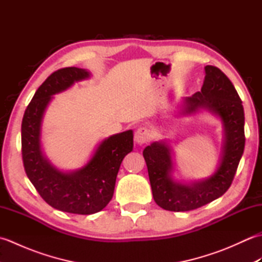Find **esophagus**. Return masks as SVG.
<instances>
[{
	"label": "esophagus",
	"mask_w": 262,
	"mask_h": 262,
	"mask_svg": "<svg viewBox=\"0 0 262 262\" xmlns=\"http://www.w3.org/2000/svg\"><path fill=\"white\" fill-rule=\"evenodd\" d=\"M151 137H152V133L146 126H141L135 132V142L137 144H140V145H143V144L151 141Z\"/></svg>",
	"instance_id": "34e87169"
}]
</instances>
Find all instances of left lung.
Listing matches in <instances>:
<instances>
[{"mask_svg": "<svg viewBox=\"0 0 262 262\" xmlns=\"http://www.w3.org/2000/svg\"><path fill=\"white\" fill-rule=\"evenodd\" d=\"M205 73L202 90L185 99L183 113L192 114L203 108L220 117L224 127L223 155L209 178L186 185L172 179L171 149L164 142H154L144 148L153 198L165 210H192L224 194L244 151V110L234 85L216 66H205Z\"/></svg>", "mask_w": 262, "mask_h": 262, "instance_id": "8db88e82", "label": "left lung"}]
</instances>
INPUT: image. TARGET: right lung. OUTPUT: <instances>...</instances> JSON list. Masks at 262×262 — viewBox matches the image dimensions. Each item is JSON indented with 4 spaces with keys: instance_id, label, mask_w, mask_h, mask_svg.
<instances>
[{
    "instance_id": "1",
    "label": "right lung",
    "mask_w": 262,
    "mask_h": 262,
    "mask_svg": "<svg viewBox=\"0 0 262 262\" xmlns=\"http://www.w3.org/2000/svg\"><path fill=\"white\" fill-rule=\"evenodd\" d=\"M90 73L79 68L60 69L38 88L25 111L21 125L25 171L38 193L52 207L66 213L90 215L102 210L114 196L121 161L133 151V130L105 138L83 168L62 172L43 157L41 121L54 94L65 91Z\"/></svg>"
}]
</instances>
